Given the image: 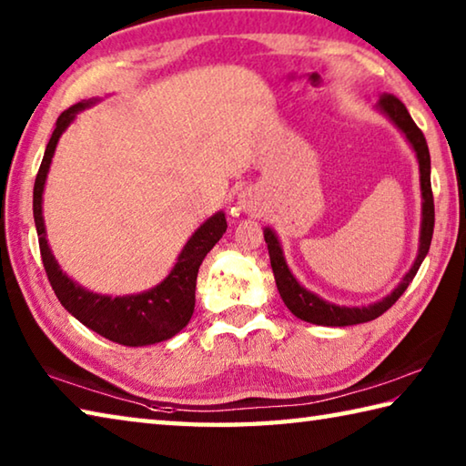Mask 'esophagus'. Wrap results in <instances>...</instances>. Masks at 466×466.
Here are the masks:
<instances>
[{
    "instance_id": "obj_1",
    "label": "esophagus",
    "mask_w": 466,
    "mask_h": 466,
    "mask_svg": "<svg viewBox=\"0 0 466 466\" xmlns=\"http://www.w3.org/2000/svg\"><path fill=\"white\" fill-rule=\"evenodd\" d=\"M240 203H242V208H244V209H248V208H250V203H248V195H244V193H242V195H240Z\"/></svg>"
}]
</instances>
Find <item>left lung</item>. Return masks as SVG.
<instances>
[{
  "instance_id": "1",
  "label": "left lung",
  "mask_w": 466,
  "mask_h": 466,
  "mask_svg": "<svg viewBox=\"0 0 466 466\" xmlns=\"http://www.w3.org/2000/svg\"><path fill=\"white\" fill-rule=\"evenodd\" d=\"M378 108L389 116V119L397 125V127L403 131V136L409 139V144L415 149L417 154V162H420V183H421V236H420V250H417V258L411 269L407 271L403 281L394 288L389 296L382 298L380 302H374L370 306H337L330 304L327 299L319 298L317 294H312L306 288H302L298 283V279L291 275L289 267L283 258V250L279 247V240L271 228H265V242L267 248H269V258H271V269L275 275V283H278L279 296L283 299V304L288 306L291 314L298 319H302L306 322H312V325H322V327H350V325H360V322H368L374 320L384 314L390 306L397 302V299L403 296V291L407 289L409 283L413 281L415 273L420 271V265L423 263L425 255H428L430 244H431V234H433V219H436V214H433V195H431V180H430V149L428 144H425V137L421 129L417 127L415 121L409 115V110L405 108L403 102H400L397 96L392 94H382L380 100H378Z\"/></svg>"
}]
</instances>
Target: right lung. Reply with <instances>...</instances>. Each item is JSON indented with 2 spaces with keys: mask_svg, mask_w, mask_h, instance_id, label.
Wrapping results in <instances>:
<instances>
[{
  "mask_svg": "<svg viewBox=\"0 0 466 466\" xmlns=\"http://www.w3.org/2000/svg\"><path fill=\"white\" fill-rule=\"evenodd\" d=\"M94 102L96 100L77 102V105L69 106L59 115L35 180L33 211L46 278H49L51 288L55 291V296L59 298L63 309L69 314H74L82 325L92 329L94 333L108 339V341L127 347H141L167 341V339L180 333L193 317L197 273H199V267L205 255H208V252L216 247V242L224 236L228 228L226 216L222 211H218V214L211 216L201 228H197V232L188 238L185 248L180 250L177 265L172 267L168 278L162 283H157L156 288L141 291V294L123 298L100 296L94 294V291L84 289L82 286H77L74 279H69L67 275L61 271L57 261H55L49 242H46L43 219V191L46 172H49L55 147H57L61 133L67 129V125L76 119V115L80 113V110L94 105Z\"/></svg>",
  "mask_w": 466,
  "mask_h": 466,
  "instance_id": "right-lung-1",
  "label": "right lung"
}]
</instances>
